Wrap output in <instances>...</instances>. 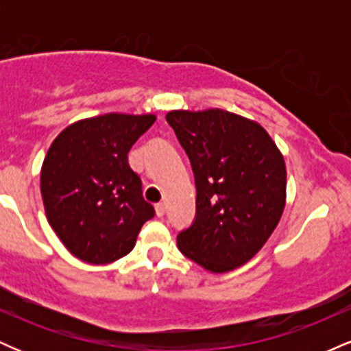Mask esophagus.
I'll use <instances>...</instances> for the list:
<instances>
[{
    "label": "esophagus",
    "mask_w": 351,
    "mask_h": 351,
    "mask_svg": "<svg viewBox=\"0 0 351 351\" xmlns=\"http://www.w3.org/2000/svg\"><path fill=\"white\" fill-rule=\"evenodd\" d=\"M155 211H156V216L162 217L165 213H167V206H165V203H158L155 204Z\"/></svg>",
    "instance_id": "esophagus-1"
}]
</instances>
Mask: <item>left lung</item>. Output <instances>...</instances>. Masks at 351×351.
I'll return each instance as SVG.
<instances>
[{"label":"left lung","mask_w":351,"mask_h":351,"mask_svg":"<svg viewBox=\"0 0 351 351\" xmlns=\"http://www.w3.org/2000/svg\"><path fill=\"white\" fill-rule=\"evenodd\" d=\"M167 122L196 184V216L176 236L178 249L208 271H232L252 259L279 224L284 156L259 123L221 108L171 110Z\"/></svg>","instance_id":"1"}]
</instances>
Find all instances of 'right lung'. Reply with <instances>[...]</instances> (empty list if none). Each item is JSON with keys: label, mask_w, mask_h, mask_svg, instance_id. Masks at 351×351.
Returning <instances> with one entry per match:
<instances>
[{"label": "right lung", "mask_w": 351, "mask_h": 351, "mask_svg": "<svg viewBox=\"0 0 351 351\" xmlns=\"http://www.w3.org/2000/svg\"><path fill=\"white\" fill-rule=\"evenodd\" d=\"M155 115L106 114L79 120L58 135L41 170V195L51 228L72 256L108 264L134 249L155 209L128 152Z\"/></svg>", "instance_id": "obj_1"}]
</instances>
